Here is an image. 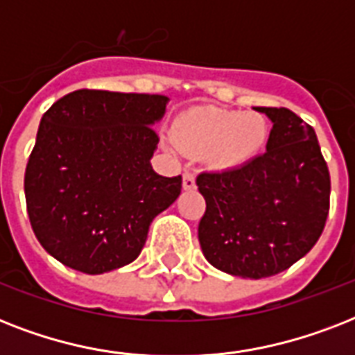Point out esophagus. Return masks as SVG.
Listing matches in <instances>:
<instances>
[{
	"mask_svg": "<svg viewBox=\"0 0 355 355\" xmlns=\"http://www.w3.org/2000/svg\"><path fill=\"white\" fill-rule=\"evenodd\" d=\"M182 186H184V189H193L195 188V175H193V173L184 171Z\"/></svg>",
	"mask_w": 355,
	"mask_h": 355,
	"instance_id": "esophagus-1",
	"label": "esophagus"
}]
</instances>
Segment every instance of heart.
Returning <instances> with one entry per match:
<instances>
[{"instance_id": "heart-1", "label": "heart", "mask_w": 355, "mask_h": 355, "mask_svg": "<svg viewBox=\"0 0 355 355\" xmlns=\"http://www.w3.org/2000/svg\"><path fill=\"white\" fill-rule=\"evenodd\" d=\"M269 127L256 112L195 107L173 121L175 144L191 155L208 156L217 169H236L263 149Z\"/></svg>"}]
</instances>
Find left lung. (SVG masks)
Segmentation results:
<instances>
[{"instance_id": "left-lung-1", "label": "left lung", "mask_w": 355, "mask_h": 355, "mask_svg": "<svg viewBox=\"0 0 355 355\" xmlns=\"http://www.w3.org/2000/svg\"><path fill=\"white\" fill-rule=\"evenodd\" d=\"M272 121L267 150L245 166L197 177L206 211L205 258L243 278L289 269L313 248L330 211V171L313 127L289 108L256 107Z\"/></svg>"}]
</instances>
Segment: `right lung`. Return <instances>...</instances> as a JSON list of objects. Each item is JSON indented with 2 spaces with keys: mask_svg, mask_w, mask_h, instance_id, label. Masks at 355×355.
Instances as JSON below:
<instances>
[{
  "mask_svg": "<svg viewBox=\"0 0 355 355\" xmlns=\"http://www.w3.org/2000/svg\"><path fill=\"white\" fill-rule=\"evenodd\" d=\"M166 96L71 92L42 116L25 167V202L40 245L66 267L101 275L138 258L149 225L182 177L150 166Z\"/></svg>",
  "mask_w": 355,
  "mask_h": 355,
  "instance_id": "obj_1",
  "label": "right lung"
}]
</instances>
